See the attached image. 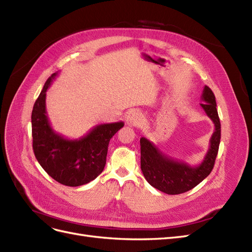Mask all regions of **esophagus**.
Segmentation results:
<instances>
[{"mask_svg":"<svg viewBox=\"0 0 252 252\" xmlns=\"http://www.w3.org/2000/svg\"><path fill=\"white\" fill-rule=\"evenodd\" d=\"M126 121L128 124H130L132 126H138L141 124V122H142L141 113L136 110L129 111L126 116Z\"/></svg>","mask_w":252,"mask_h":252,"instance_id":"34e87169","label":"esophagus"}]
</instances>
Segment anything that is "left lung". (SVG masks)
Listing matches in <instances>:
<instances>
[{
    "label": "left lung",
    "mask_w": 252,
    "mask_h": 252,
    "mask_svg": "<svg viewBox=\"0 0 252 252\" xmlns=\"http://www.w3.org/2000/svg\"><path fill=\"white\" fill-rule=\"evenodd\" d=\"M202 108L215 124L209 148L201 164L190 166L178 161L159 150L156 145L141 138V169L149 184L167 194H180L191 190L207 178L215 166L220 140V123L217 110L216 96L205 86L202 94Z\"/></svg>",
    "instance_id": "1"
}]
</instances>
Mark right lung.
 Listing matches in <instances>:
<instances>
[{
	"label": "right lung",
	"instance_id": "obj_1",
	"mask_svg": "<svg viewBox=\"0 0 252 252\" xmlns=\"http://www.w3.org/2000/svg\"><path fill=\"white\" fill-rule=\"evenodd\" d=\"M58 72L52 73L33 105L32 113V148L42 168L65 186L77 187L94 180L106 164L112 136L123 122L94 126L77 140L66 139L53 130L46 112V91Z\"/></svg>",
	"mask_w": 252,
	"mask_h": 252
}]
</instances>
